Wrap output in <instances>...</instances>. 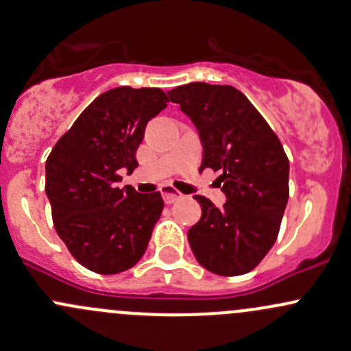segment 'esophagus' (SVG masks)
<instances>
[{"mask_svg": "<svg viewBox=\"0 0 351 351\" xmlns=\"http://www.w3.org/2000/svg\"><path fill=\"white\" fill-rule=\"evenodd\" d=\"M160 192H162V197H164L165 204H172V202L179 201V199L184 197V195L180 194V192H177L176 189H172L171 186H164L160 189Z\"/></svg>", "mask_w": 351, "mask_h": 351, "instance_id": "esophagus-1", "label": "esophagus"}]
</instances>
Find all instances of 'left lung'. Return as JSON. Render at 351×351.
I'll list each match as a JSON object with an SVG mask.
<instances>
[{"label": "left lung", "instance_id": "left-lung-1", "mask_svg": "<svg viewBox=\"0 0 351 351\" xmlns=\"http://www.w3.org/2000/svg\"><path fill=\"white\" fill-rule=\"evenodd\" d=\"M201 135V169L221 171L228 201L195 195L202 216L187 232L195 259L219 276L254 269L276 243L289 195V160L280 138L243 92L194 82L169 92Z\"/></svg>", "mask_w": 351, "mask_h": 351}]
</instances>
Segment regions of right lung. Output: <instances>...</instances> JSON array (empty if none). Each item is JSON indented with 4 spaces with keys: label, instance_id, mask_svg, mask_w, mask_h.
<instances>
[{
    "label": "right lung",
    "instance_id": "obj_1",
    "mask_svg": "<svg viewBox=\"0 0 351 351\" xmlns=\"http://www.w3.org/2000/svg\"><path fill=\"white\" fill-rule=\"evenodd\" d=\"M160 88L119 86L97 97L47 159V191L58 236L75 259L99 274L130 269L159 221L160 192L117 187L120 169L138 165L145 125L169 104Z\"/></svg>",
    "mask_w": 351,
    "mask_h": 351
}]
</instances>
